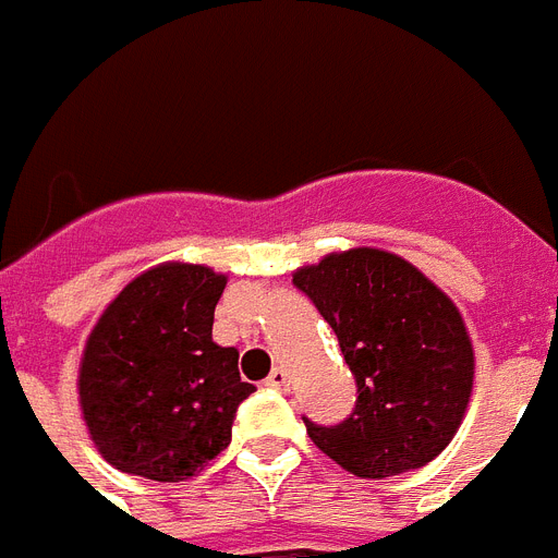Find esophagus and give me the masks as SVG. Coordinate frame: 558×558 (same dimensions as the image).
<instances>
[{"instance_id":"esophagus-1","label":"esophagus","mask_w":558,"mask_h":558,"mask_svg":"<svg viewBox=\"0 0 558 558\" xmlns=\"http://www.w3.org/2000/svg\"><path fill=\"white\" fill-rule=\"evenodd\" d=\"M267 389H276V391H291V377H288V372L284 368H274L270 372V377L265 380Z\"/></svg>"}]
</instances>
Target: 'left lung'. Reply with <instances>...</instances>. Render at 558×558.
Returning <instances> with one entry per match:
<instances>
[{
    "label": "left lung",
    "mask_w": 558,
    "mask_h": 558,
    "mask_svg": "<svg viewBox=\"0 0 558 558\" xmlns=\"http://www.w3.org/2000/svg\"><path fill=\"white\" fill-rule=\"evenodd\" d=\"M340 340L356 383L345 421L305 429L360 478H389L440 456L472 391V345L458 307L391 253L356 247L293 274Z\"/></svg>",
    "instance_id": "obj_1"
}]
</instances>
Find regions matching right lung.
I'll return each mask as SVG.
<instances>
[{"label": "right lung", "instance_id": "add662e5", "mask_svg": "<svg viewBox=\"0 0 558 558\" xmlns=\"http://www.w3.org/2000/svg\"><path fill=\"white\" fill-rule=\"evenodd\" d=\"M227 279L160 265L106 307L80 365V405L102 458L132 475L184 481L227 449L242 400L239 351L213 342Z\"/></svg>", "mask_w": 558, "mask_h": 558}]
</instances>
